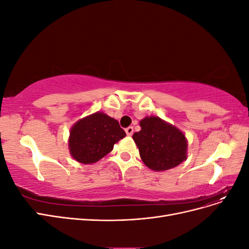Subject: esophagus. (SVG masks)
I'll list each match as a JSON object with an SVG mask.
<instances>
[{
	"label": "esophagus",
	"instance_id": "obj_1",
	"mask_svg": "<svg viewBox=\"0 0 249 249\" xmlns=\"http://www.w3.org/2000/svg\"><path fill=\"white\" fill-rule=\"evenodd\" d=\"M125 133H126L127 136H132L133 133H134V127H133V126L126 127V129H125Z\"/></svg>",
	"mask_w": 249,
	"mask_h": 249
}]
</instances>
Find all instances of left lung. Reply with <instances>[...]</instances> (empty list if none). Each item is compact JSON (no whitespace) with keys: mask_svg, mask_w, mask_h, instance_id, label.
<instances>
[{"mask_svg":"<svg viewBox=\"0 0 249 249\" xmlns=\"http://www.w3.org/2000/svg\"><path fill=\"white\" fill-rule=\"evenodd\" d=\"M139 124L141 130L134 133L133 139L149 169L165 171L187 159L188 141L178 127L158 116H145Z\"/></svg>","mask_w":249,"mask_h":249,"instance_id":"1","label":"left lung"}]
</instances>
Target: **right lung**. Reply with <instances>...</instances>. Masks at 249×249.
Returning <instances> with one entry per match:
<instances>
[{"label": "right lung", "mask_w": 249, "mask_h": 249, "mask_svg": "<svg viewBox=\"0 0 249 249\" xmlns=\"http://www.w3.org/2000/svg\"><path fill=\"white\" fill-rule=\"evenodd\" d=\"M125 132L116 119L97 111L79 119L70 131L69 149L74 160L93 164L108 155Z\"/></svg>", "instance_id": "obj_1"}]
</instances>
